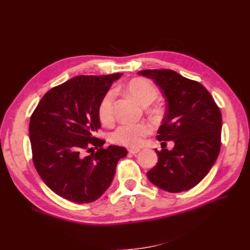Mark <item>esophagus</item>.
Here are the masks:
<instances>
[{
  "instance_id": "1",
  "label": "esophagus",
  "mask_w": 250,
  "mask_h": 250,
  "mask_svg": "<svg viewBox=\"0 0 250 250\" xmlns=\"http://www.w3.org/2000/svg\"><path fill=\"white\" fill-rule=\"evenodd\" d=\"M140 152V149H129V153H131V155H136V153Z\"/></svg>"
}]
</instances>
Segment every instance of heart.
<instances>
[{
    "instance_id": "heart-1",
    "label": "heart",
    "mask_w": 250,
    "mask_h": 250,
    "mask_svg": "<svg viewBox=\"0 0 250 250\" xmlns=\"http://www.w3.org/2000/svg\"><path fill=\"white\" fill-rule=\"evenodd\" d=\"M125 90L132 98L144 106L151 104L158 97V89L155 84L143 78L132 79L126 84ZM98 116L100 121L105 125L114 121V94L111 91L106 92L101 99L98 106ZM150 132L151 128L147 122L121 125L110 134V141L118 145L136 148L143 144Z\"/></svg>"
}]
</instances>
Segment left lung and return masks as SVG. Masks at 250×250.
<instances>
[{"mask_svg":"<svg viewBox=\"0 0 250 250\" xmlns=\"http://www.w3.org/2000/svg\"><path fill=\"white\" fill-rule=\"evenodd\" d=\"M167 99V109L157 139L162 147L147 177L162 190L176 193L198 185L214 166L221 145V113L210 93L195 81L172 70H143Z\"/></svg>","mask_w":250,"mask_h":250,"instance_id":"obj_1","label":"left lung"}]
</instances>
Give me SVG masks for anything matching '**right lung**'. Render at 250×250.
<instances>
[{"mask_svg":"<svg viewBox=\"0 0 250 250\" xmlns=\"http://www.w3.org/2000/svg\"><path fill=\"white\" fill-rule=\"evenodd\" d=\"M122 75H81L50 89L31 116L32 159L43 182L61 198L84 204L110 186L125 147L95 137L101 128L98 106ZM96 151L87 155L86 152Z\"/></svg>","mask_w":250,"mask_h":250,"instance_id":"1","label":"right lung"}]
</instances>
